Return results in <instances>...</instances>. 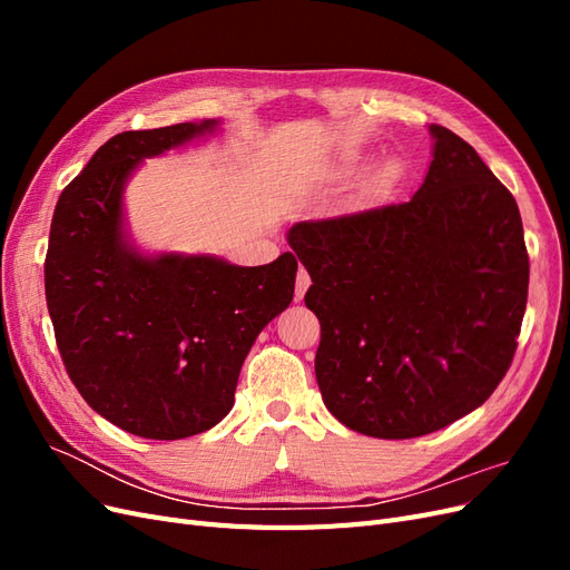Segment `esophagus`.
<instances>
[{
  "label": "esophagus",
  "mask_w": 570,
  "mask_h": 570,
  "mask_svg": "<svg viewBox=\"0 0 570 570\" xmlns=\"http://www.w3.org/2000/svg\"><path fill=\"white\" fill-rule=\"evenodd\" d=\"M308 285H312V275H308L306 268H299L297 281H295V297H297V299H302V297L306 295Z\"/></svg>",
  "instance_id": "1"
}]
</instances>
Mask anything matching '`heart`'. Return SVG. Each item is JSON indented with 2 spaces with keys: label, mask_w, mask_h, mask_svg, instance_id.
<instances>
[{
  "label": "heart",
  "mask_w": 570,
  "mask_h": 570,
  "mask_svg": "<svg viewBox=\"0 0 570 570\" xmlns=\"http://www.w3.org/2000/svg\"><path fill=\"white\" fill-rule=\"evenodd\" d=\"M390 174H392V168L385 166V168H383V176H390Z\"/></svg>",
  "instance_id": "heart-1"
}]
</instances>
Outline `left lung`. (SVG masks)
<instances>
[{
  "label": "left lung",
  "mask_w": 570,
  "mask_h": 570,
  "mask_svg": "<svg viewBox=\"0 0 570 570\" xmlns=\"http://www.w3.org/2000/svg\"><path fill=\"white\" fill-rule=\"evenodd\" d=\"M430 135L433 161L409 202L287 233L314 283L304 302L321 323L323 402L381 440L435 433L485 402L528 302L519 204L459 135Z\"/></svg>",
  "instance_id": "8db88e82"
}]
</instances>
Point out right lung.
I'll return each instance as SVG.
<instances>
[{"label":"right lung","instance_id":"obj_1","mask_svg":"<svg viewBox=\"0 0 570 570\" xmlns=\"http://www.w3.org/2000/svg\"><path fill=\"white\" fill-rule=\"evenodd\" d=\"M216 126L114 135L51 218L45 295L66 373L99 416L137 438L183 440L226 419L256 335L295 295L292 252L235 266L209 254L147 256L128 239L132 170Z\"/></svg>","mask_w":570,"mask_h":570}]
</instances>
